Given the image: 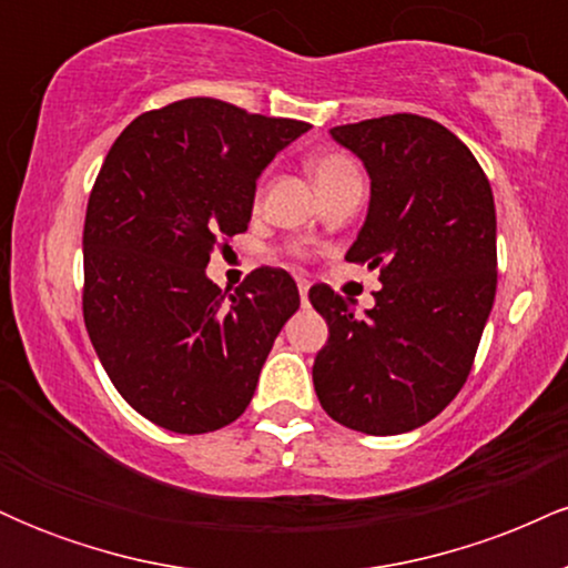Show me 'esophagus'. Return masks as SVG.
Instances as JSON below:
<instances>
[{
    "label": "esophagus",
    "instance_id": "obj_1",
    "mask_svg": "<svg viewBox=\"0 0 568 568\" xmlns=\"http://www.w3.org/2000/svg\"><path fill=\"white\" fill-rule=\"evenodd\" d=\"M306 293H310V283H306V280H298V296H302V304H306Z\"/></svg>",
    "mask_w": 568,
    "mask_h": 568
}]
</instances>
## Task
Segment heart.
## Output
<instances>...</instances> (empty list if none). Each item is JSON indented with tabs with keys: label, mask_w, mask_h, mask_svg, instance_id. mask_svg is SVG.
<instances>
[{
	"label": "heart",
	"mask_w": 568,
	"mask_h": 568,
	"mask_svg": "<svg viewBox=\"0 0 568 568\" xmlns=\"http://www.w3.org/2000/svg\"><path fill=\"white\" fill-rule=\"evenodd\" d=\"M310 171L315 175L317 186H328V184H336V181L342 179H349V175L357 173L355 162H352L347 154L342 152H325V154H317L315 160L310 162Z\"/></svg>",
	"instance_id": "heart-1"
}]
</instances>
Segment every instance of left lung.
I'll use <instances>...</instances> for the list:
<instances>
[{"mask_svg":"<svg viewBox=\"0 0 568 568\" xmlns=\"http://www.w3.org/2000/svg\"><path fill=\"white\" fill-rule=\"evenodd\" d=\"M363 160L368 216L347 262L379 270L366 315L328 285L312 382L325 414L366 435L427 425L470 376L497 293V213L484 168L452 130L419 114L331 128Z\"/></svg>","mask_w":568,"mask_h":568,"instance_id":"left-lung-1","label":"left lung"}]
</instances>
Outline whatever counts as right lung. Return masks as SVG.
I'll return each mask as SVG.
<instances>
[{
	"label": "right lung",
	"mask_w": 568,
	"mask_h": 568,
	"mask_svg": "<svg viewBox=\"0 0 568 568\" xmlns=\"http://www.w3.org/2000/svg\"><path fill=\"white\" fill-rule=\"evenodd\" d=\"M310 125L184 98L135 116L109 149L84 216L82 312L125 400L181 435L237 419L298 288L258 266L234 293L207 280L221 240L247 230L256 179Z\"/></svg>",
	"instance_id": "1"
}]
</instances>
